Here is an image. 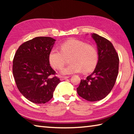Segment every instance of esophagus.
Returning a JSON list of instances; mask_svg holds the SVG:
<instances>
[{
    "label": "esophagus",
    "mask_w": 134,
    "mask_h": 134,
    "mask_svg": "<svg viewBox=\"0 0 134 134\" xmlns=\"http://www.w3.org/2000/svg\"><path fill=\"white\" fill-rule=\"evenodd\" d=\"M69 76H62L60 77V80L63 81V80H65V79H69Z\"/></svg>",
    "instance_id": "34e87169"
}]
</instances>
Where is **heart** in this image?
<instances>
[{"label": "heart", "mask_w": 134, "mask_h": 134, "mask_svg": "<svg viewBox=\"0 0 134 134\" xmlns=\"http://www.w3.org/2000/svg\"><path fill=\"white\" fill-rule=\"evenodd\" d=\"M61 51L53 48L49 51L48 59L50 64L56 69L62 68L66 57L70 56L71 64L61 70L62 75L71 74L80 72H89L96 67L98 61L97 49L92 45L87 44L83 41L70 39L62 43Z\"/></svg>", "instance_id": "obj_1"}]
</instances>
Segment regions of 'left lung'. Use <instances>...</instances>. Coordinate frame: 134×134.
<instances>
[{"label": "left lung", "mask_w": 134, "mask_h": 134, "mask_svg": "<svg viewBox=\"0 0 134 134\" xmlns=\"http://www.w3.org/2000/svg\"><path fill=\"white\" fill-rule=\"evenodd\" d=\"M96 43L98 61L93 72L81 80L77 92L90 102L103 99L109 93L116 81L119 70V57L112 43L96 34H92Z\"/></svg>", "instance_id": "left-lung-1"}]
</instances>
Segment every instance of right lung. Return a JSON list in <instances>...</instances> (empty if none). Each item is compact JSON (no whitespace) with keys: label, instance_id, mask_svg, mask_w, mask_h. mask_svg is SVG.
Instances as JSON below:
<instances>
[{"label":"right lung","instance_id":"right-lung-1","mask_svg":"<svg viewBox=\"0 0 134 134\" xmlns=\"http://www.w3.org/2000/svg\"><path fill=\"white\" fill-rule=\"evenodd\" d=\"M55 40L33 38L20 45L13 61V74L21 94L31 102L45 103L53 98L60 83L49 64L48 55Z\"/></svg>","mask_w":134,"mask_h":134}]
</instances>
